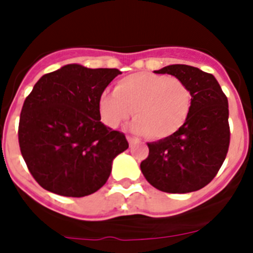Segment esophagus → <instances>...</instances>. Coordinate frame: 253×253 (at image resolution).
<instances>
[{
  "label": "esophagus",
  "instance_id": "1",
  "mask_svg": "<svg viewBox=\"0 0 253 253\" xmlns=\"http://www.w3.org/2000/svg\"><path fill=\"white\" fill-rule=\"evenodd\" d=\"M127 140H128V144H130V147H134L136 146V144H139V139L135 138V136H127Z\"/></svg>",
  "mask_w": 253,
  "mask_h": 253
}]
</instances>
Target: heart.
Segmentation results:
<instances>
[{"mask_svg": "<svg viewBox=\"0 0 253 253\" xmlns=\"http://www.w3.org/2000/svg\"><path fill=\"white\" fill-rule=\"evenodd\" d=\"M192 106V94L184 81L152 72L123 77L115 91H103L98 98L101 119L118 127L134 113L131 131L150 139L169 138L184 126Z\"/></svg>", "mask_w": 253, "mask_h": 253, "instance_id": "1", "label": "heart"}]
</instances>
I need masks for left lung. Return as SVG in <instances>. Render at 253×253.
Wrapping results in <instances>:
<instances>
[{
	"label": "left lung",
	"instance_id": "left-lung-1",
	"mask_svg": "<svg viewBox=\"0 0 253 253\" xmlns=\"http://www.w3.org/2000/svg\"><path fill=\"white\" fill-rule=\"evenodd\" d=\"M155 73H168L184 81L192 94V106L176 134L148 143L150 154L140 169L146 180L162 192H196L215 177L227 155V97L211 73L196 67L173 64Z\"/></svg>",
	"mask_w": 253,
	"mask_h": 253
}]
</instances>
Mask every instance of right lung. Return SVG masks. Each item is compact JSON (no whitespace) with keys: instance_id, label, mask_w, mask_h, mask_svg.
<instances>
[{"instance_id":"obj_1","label":"right lung","mask_w":253,"mask_h":253,"mask_svg":"<svg viewBox=\"0 0 253 253\" xmlns=\"http://www.w3.org/2000/svg\"><path fill=\"white\" fill-rule=\"evenodd\" d=\"M121 73L67 64L34 85L22 107L18 140L42 188L85 197L106 184L113 160L128 143L125 134L101 122L98 98Z\"/></svg>"}]
</instances>
